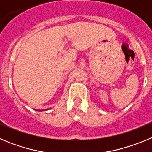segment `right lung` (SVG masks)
<instances>
[{"instance_id":"add662e5","label":"right lung","mask_w":152,"mask_h":152,"mask_svg":"<svg viewBox=\"0 0 152 152\" xmlns=\"http://www.w3.org/2000/svg\"><path fill=\"white\" fill-rule=\"evenodd\" d=\"M37 111H39V110H37ZM44 111V110H40L39 111ZM44 111H45V110H44Z\"/></svg>"}]
</instances>
